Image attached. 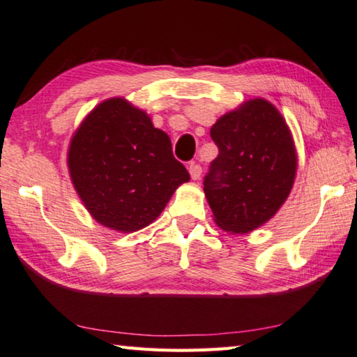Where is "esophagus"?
Masks as SVG:
<instances>
[{"instance_id": "obj_1", "label": "esophagus", "mask_w": 357, "mask_h": 357, "mask_svg": "<svg viewBox=\"0 0 357 357\" xmlns=\"http://www.w3.org/2000/svg\"><path fill=\"white\" fill-rule=\"evenodd\" d=\"M188 169H190V174H191V178L192 180H199L200 178V176H202V166L200 165L191 163Z\"/></svg>"}]
</instances>
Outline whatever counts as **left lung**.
I'll return each instance as SVG.
<instances>
[{"instance_id":"left-lung-1","label":"left lung","mask_w":357,"mask_h":357,"mask_svg":"<svg viewBox=\"0 0 357 357\" xmlns=\"http://www.w3.org/2000/svg\"><path fill=\"white\" fill-rule=\"evenodd\" d=\"M218 146L204 178L214 220L225 231L248 233L271 219L292 190L297 155L283 116L266 99H252L218 119Z\"/></svg>"}]
</instances>
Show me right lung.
Listing matches in <instances>:
<instances>
[{"instance_id":"add662e5","label":"right lung","mask_w":357,"mask_h":357,"mask_svg":"<svg viewBox=\"0 0 357 357\" xmlns=\"http://www.w3.org/2000/svg\"><path fill=\"white\" fill-rule=\"evenodd\" d=\"M68 167L91 216L124 233L155 220L190 180L169 137L123 98L104 100L85 118L71 139Z\"/></svg>"}]
</instances>
